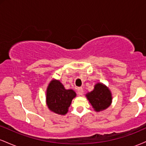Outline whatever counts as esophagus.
<instances>
[{
  "instance_id": "esophagus-1",
  "label": "esophagus",
  "mask_w": 146,
  "mask_h": 146,
  "mask_svg": "<svg viewBox=\"0 0 146 146\" xmlns=\"http://www.w3.org/2000/svg\"><path fill=\"white\" fill-rule=\"evenodd\" d=\"M77 91H78V93L79 95H82L84 93V90L82 87H79V88H77Z\"/></svg>"
}]
</instances>
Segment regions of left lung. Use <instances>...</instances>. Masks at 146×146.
<instances>
[{"instance_id":"obj_1","label":"left lung","mask_w":146,"mask_h":146,"mask_svg":"<svg viewBox=\"0 0 146 146\" xmlns=\"http://www.w3.org/2000/svg\"><path fill=\"white\" fill-rule=\"evenodd\" d=\"M85 95L96 112H101L107 109L113 101L112 93L109 88L101 82L95 84L94 89Z\"/></svg>"}]
</instances>
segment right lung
<instances>
[{"instance_id": "add662e5", "label": "right lung", "mask_w": 146, "mask_h": 146, "mask_svg": "<svg viewBox=\"0 0 146 146\" xmlns=\"http://www.w3.org/2000/svg\"><path fill=\"white\" fill-rule=\"evenodd\" d=\"M75 97L76 93L73 89H66L60 80L53 79L46 88V104L51 112L64 115Z\"/></svg>"}]
</instances>
